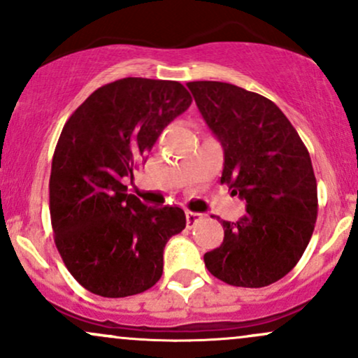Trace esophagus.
<instances>
[{
    "label": "esophagus",
    "instance_id": "34e87169",
    "mask_svg": "<svg viewBox=\"0 0 358 358\" xmlns=\"http://www.w3.org/2000/svg\"><path fill=\"white\" fill-rule=\"evenodd\" d=\"M185 215H187V224H188V227H192L193 224H196V222H199V220L203 217L202 213H199V212H190V210L185 212Z\"/></svg>",
    "mask_w": 358,
    "mask_h": 358
}]
</instances>
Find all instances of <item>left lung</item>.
<instances>
[{
  "mask_svg": "<svg viewBox=\"0 0 358 358\" xmlns=\"http://www.w3.org/2000/svg\"><path fill=\"white\" fill-rule=\"evenodd\" d=\"M224 148L220 183L245 200V215L222 220L224 242L203 256L217 279L262 287L286 276L305 252L318 215L310 153L282 110L227 82H188Z\"/></svg>",
  "mask_w": 358,
  "mask_h": 358,
  "instance_id": "left-lung-1",
  "label": "left lung"
}]
</instances>
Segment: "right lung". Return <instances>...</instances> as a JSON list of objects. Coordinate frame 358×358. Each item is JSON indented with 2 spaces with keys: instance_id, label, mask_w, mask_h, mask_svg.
<instances>
[{
  "instance_id": "obj_1",
  "label": "right lung",
  "mask_w": 358,
  "mask_h": 358,
  "mask_svg": "<svg viewBox=\"0 0 358 358\" xmlns=\"http://www.w3.org/2000/svg\"><path fill=\"white\" fill-rule=\"evenodd\" d=\"M190 104L180 82L126 77L94 90L65 122L48 183L53 239L90 293L133 296L162 278L163 249L185 229V212L148 207L122 178Z\"/></svg>"
}]
</instances>
